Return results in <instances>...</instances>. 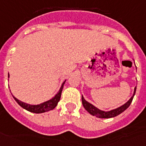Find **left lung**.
Segmentation results:
<instances>
[{
    "label": "left lung",
    "instance_id": "left-lung-1",
    "mask_svg": "<svg viewBox=\"0 0 146 146\" xmlns=\"http://www.w3.org/2000/svg\"><path fill=\"white\" fill-rule=\"evenodd\" d=\"M135 91L136 87L135 88L134 95L131 96V98L129 100L127 101L126 104H124V105L121 106V107H118L117 109L113 110H110V111H108V112H105V111H103V110H100L97 109V108L94 107L93 105H92L91 104L88 103L87 101L85 100V99L83 98V96H82V105H83V107H85V109H86L90 114H92V115L96 116V117H98L100 118L113 117H116V116L119 115V114L121 113L122 112H124V110L127 109V107H129L130 104H131V102H132L134 96L135 94Z\"/></svg>",
    "mask_w": 146,
    "mask_h": 146
}]
</instances>
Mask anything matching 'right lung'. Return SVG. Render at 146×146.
Here are the masks:
<instances>
[{"label":"right lung","instance_id":"right-lung-1","mask_svg":"<svg viewBox=\"0 0 146 146\" xmlns=\"http://www.w3.org/2000/svg\"><path fill=\"white\" fill-rule=\"evenodd\" d=\"M9 77V75H8ZM65 82V81L63 82L62 86L60 87L59 92H57V94L54 98H52L50 100L46 101V102H44L41 104H39V105H30V104H25V103H22V101H19V100H17L16 98L14 97L15 100L16 101L17 103L19 104V106H21L22 108H24L26 110H28L29 112L35 113H44L46 112V111H49V110H51L54 109L56 106L57 105V103L60 101V96H61V92H62L63 86H64V84Z\"/></svg>","mask_w":146,"mask_h":146}]
</instances>
